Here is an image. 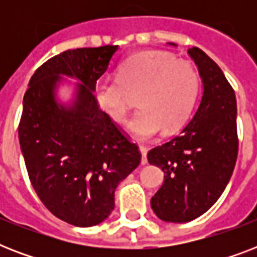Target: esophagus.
Returning <instances> with one entry per match:
<instances>
[{"mask_svg": "<svg viewBox=\"0 0 257 257\" xmlns=\"http://www.w3.org/2000/svg\"><path fill=\"white\" fill-rule=\"evenodd\" d=\"M147 152H148V149L145 148V147H140V153H141V164L144 165L148 163L147 160Z\"/></svg>", "mask_w": 257, "mask_h": 257, "instance_id": "1", "label": "esophagus"}]
</instances>
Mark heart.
Wrapping results in <instances>:
<instances>
[{
	"mask_svg": "<svg viewBox=\"0 0 257 257\" xmlns=\"http://www.w3.org/2000/svg\"><path fill=\"white\" fill-rule=\"evenodd\" d=\"M200 80L195 66L159 52L135 54L117 68L116 80L94 85L97 104L116 124H124L132 105L128 93L139 96L141 109L129 121L128 131L139 139L172 133L191 116L199 96Z\"/></svg>",
	"mask_w": 257,
	"mask_h": 257,
	"instance_id": "obj_1",
	"label": "heart"
}]
</instances>
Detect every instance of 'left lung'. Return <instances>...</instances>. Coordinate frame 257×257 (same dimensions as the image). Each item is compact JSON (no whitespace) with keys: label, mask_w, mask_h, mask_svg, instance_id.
<instances>
[{"label":"left lung","mask_w":257,"mask_h":257,"mask_svg":"<svg viewBox=\"0 0 257 257\" xmlns=\"http://www.w3.org/2000/svg\"><path fill=\"white\" fill-rule=\"evenodd\" d=\"M188 54L203 84L199 106L179 136L147 156L149 164L164 172V183L151 199V207L167 223H188L217 201L231 180L239 149L233 89L203 50L192 48Z\"/></svg>","instance_id":"obj_1"}]
</instances>
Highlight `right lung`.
<instances>
[{
    "mask_svg": "<svg viewBox=\"0 0 257 257\" xmlns=\"http://www.w3.org/2000/svg\"><path fill=\"white\" fill-rule=\"evenodd\" d=\"M117 50L106 45L54 56L34 72L22 101L18 139L30 183L54 216L76 227H93L112 213L117 185L141 160L94 97ZM62 86L72 89L69 101L58 96Z\"/></svg>",
    "mask_w": 257,
    "mask_h": 257,
    "instance_id": "right-lung-1",
    "label": "right lung"
}]
</instances>
